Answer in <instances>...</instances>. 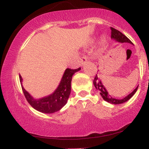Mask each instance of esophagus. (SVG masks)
I'll return each instance as SVG.
<instances>
[{
	"mask_svg": "<svg viewBox=\"0 0 149 149\" xmlns=\"http://www.w3.org/2000/svg\"><path fill=\"white\" fill-rule=\"evenodd\" d=\"M88 58L86 56H83V57L80 59V64H81L82 66H83V65H84L85 63L88 61Z\"/></svg>",
	"mask_w": 149,
	"mask_h": 149,
	"instance_id": "34e87169",
	"label": "esophagus"
}]
</instances>
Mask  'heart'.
Wrapping results in <instances>:
<instances>
[{
    "label": "heart",
    "mask_w": 149,
    "mask_h": 149,
    "mask_svg": "<svg viewBox=\"0 0 149 149\" xmlns=\"http://www.w3.org/2000/svg\"><path fill=\"white\" fill-rule=\"evenodd\" d=\"M101 42H102V43H104V42H105V39L104 38H102V40H101Z\"/></svg>",
    "instance_id": "1"
}]
</instances>
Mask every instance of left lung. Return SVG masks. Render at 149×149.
<instances>
[{"label":"left lung","mask_w":149,"mask_h":149,"mask_svg":"<svg viewBox=\"0 0 149 149\" xmlns=\"http://www.w3.org/2000/svg\"><path fill=\"white\" fill-rule=\"evenodd\" d=\"M111 39H113V40H115L116 41L122 42V43L123 42H128V43L132 44V42H131V40H130L127 37H126L124 34L121 33L120 31H119L116 29L113 28V27H111ZM93 84L95 85V88H96L97 90L100 91L101 96H102V98L104 99V100H105L106 102H109V103L112 104H120L126 102L134 95L135 92H136V90H137V88H138V86H137L132 92H131L130 94H129L127 96L125 97L123 99H120V100H119V99H116L115 97H111L110 95H109V92H107V89H106L105 87L104 86L103 83H102V80H101L100 77L97 76V74L96 76H95V79L93 80Z\"/></svg>","instance_id":"obj_1"}]
</instances>
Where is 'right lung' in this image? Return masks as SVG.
Here are the masks:
<instances>
[{"mask_svg": "<svg viewBox=\"0 0 149 149\" xmlns=\"http://www.w3.org/2000/svg\"><path fill=\"white\" fill-rule=\"evenodd\" d=\"M80 70V68L77 69H66L65 70L62 78L59 85L51 95L42 97L40 99H34L31 95L22 86V78L19 75L20 83L23 90L24 95L33 109L44 113H52L59 111V110L67 103L70 94H71V85L72 76L75 73Z\"/></svg>", "mask_w": 149, "mask_h": 149, "instance_id": "add662e5", "label": "right lung"}]
</instances>
